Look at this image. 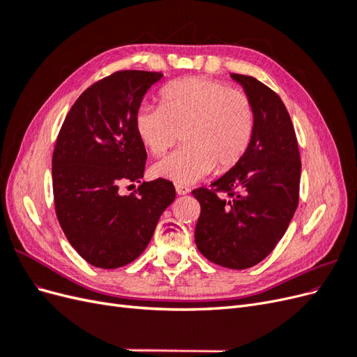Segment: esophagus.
Instances as JSON below:
<instances>
[{
  "mask_svg": "<svg viewBox=\"0 0 357 357\" xmlns=\"http://www.w3.org/2000/svg\"><path fill=\"white\" fill-rule=\"evenodd\" d=\"M176 192L177 195H186V193H189V188L188 186H183V185H176Z\"/></svg>",
  "mask_w": 357,
  "mask_h": 357,
  "instance_id": "1",
  "label": "esophagus"
}]
</instances>
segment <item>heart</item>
I'll return each instance as SVG.
<instances>
[{"label":"heart","mask_w":357,"mask_h":357,"mask_svg":"<svg viewBox=\"0 0 357 357\" xmlns=\"http://www.w3.org/2000/svg\"><path fill=\"white\" fill-rule=\"evenodd\" d=\"M134 128L142 144L162 156L185 139V146L153 165L156 177L195 183L218 168H234L247 153L255 132V109L248 96L207 77L171 82L159 91V105L138 107Z\"/></svg>","instance_id":"heart-1"}]
</instances>
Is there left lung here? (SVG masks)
I'll use <instances>...</instances> for the list:
<instances>
[{
  "instance_id": "8db88e82",
  "label": "left lung",
  "mask_w": 357,
  "mask_h": 357,
  "mask_svg": "<svg viewBox=\"0 0 357 357\" xmlns=\"http://www.w3.org/2000/svg\"><path fill=\"white\" fill-rule=\"evenodd\" d=\"M231 77L253 104L255 132L238 164L211 189L192 192L201 205L195 243L210 262L245 269L264 261L287 231L299 202L301 158L282 98L252 75Z\"/></svg>"
}]
</instances>
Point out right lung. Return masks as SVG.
I'll list each match as a JSON object with an SVG mask.
<instances>
[{"mask_svg":"<svg viewBox=\"0 0 357 357\" xmlns=\"http://www.w3.org/2000/svg\"><path fill=\"white\" fill-rule=\"evenodd\" d=\"M162 73L116 71L89 86L71 107L52 156L55 211L86 262L121 268L144 252L160 214L176 199L171 181H143L135 194L118 188L143 178L147 153L134 117Z\"/></svg>","mask_w":357,"mask_h":357,"instance_id":"obj_1","label":"right lung"}]
</instances>
